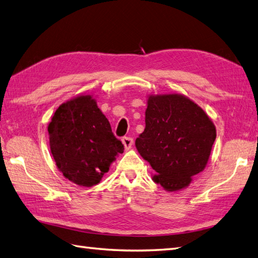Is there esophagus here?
<instances>
[{"mask_svg": "<svg viewBox=\"0 0 258 258\" xmlns=\"http://www.w3.org/2000/svg\"><path fill=\"white\" fill-rule=\"evenodd\" d=\"M122 142H123V144H124L126 150H130L131 147H132L133 143H134L133 139L132 138H128V136H124V138L122 139Z\"/></svg>", "mask_w": 258, "mask_h": 258, "instance_id": "34e87169", "label": "esophagus"}]
</instances>
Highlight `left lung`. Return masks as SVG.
<instances>
[{
	"label": "left lung",
	"instance_id": "8db88e82",
	"mask_svg": "<svg viewBox=\"0 0 258 258\" xmlns=\"http://www.w3.org/2000/svg\"><path fill=\"white\" fill-rule=\"evenodd\" d=\"M145 130L135 141L156 172L153 179L169 191L187 186L205 168L216 130L205 112L178 94L150 96Z\"/></svg>",
	"mask_w": 258,
	"mask_h": 258
}]
</instances>
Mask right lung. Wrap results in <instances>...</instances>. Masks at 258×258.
<instances>
[{
    "instance_id": "1",
    "label": "right lung",
    "mask_w": 258,
    "mask_h": 258,
    "mask_svg": "<svg viewBox=\"0 0 258 258\" xmlns=\"http://www.w3.org/2000/svg\"><path fill=\"white\" fill-rule=\"evenodd\" d=\"M51 152L56 166L71 182L91 187L103 175L124 145L115 138L111 124L91 95L62 104L48 124Z\"/></svg>"
}]
</instances>
